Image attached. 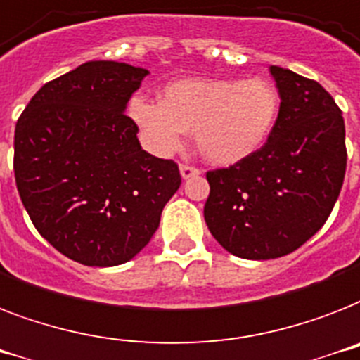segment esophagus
Wrapping results in <instances>:
<instances>
[{"label": "esophagus", "mask_w": 360, "mask_h": 360, "mask_svg": "<svg viewBox=\"0 0 360 360\" xmlns=\"http://www.w3.org/2000/svg\"><path fill=\"white\" fill-rule=\"evenodd\" d=\"M180 174H182L184 180H189V178L198 176L200 171H198L197 167H191V165H180Z\"/></svg>", "instance_id": "obj_1"}]
</instances>
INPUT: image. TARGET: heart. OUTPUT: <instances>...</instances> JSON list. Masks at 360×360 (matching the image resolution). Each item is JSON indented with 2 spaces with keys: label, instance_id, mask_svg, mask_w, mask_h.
Segmentation results:
<instances>
[{
  "label": "heart",
  "instance_id": "heart-1",
  "mask_svg": "<svg viewBox=\"0 0 360 360\" xmlns=\"http://www.w3.org/2000/svg\"><path fill=\"white\" fill-rule=\"evenodd\" d=\"M277 89L262 77H191L167 85L162 102L134 96L128 113L152 150L167 156L195 131L198 154L215 165H232L260 150L278 117Z\"/></svg>",
  "mask_w": 360,
  "mask_h": 360
}]
</instances>
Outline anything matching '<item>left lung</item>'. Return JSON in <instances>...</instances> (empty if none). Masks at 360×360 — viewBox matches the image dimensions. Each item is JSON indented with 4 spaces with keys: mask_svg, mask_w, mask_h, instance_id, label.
<instances>
[{
    "mask_svg": "<svg viewBox=\"0 0 360 360\" xmlns=\"http://www.w3.org/2000/svg\"><path fill=\"white\" fill-rule=\"evenodd\" d=\"M281 108L267 143L229 169L206 174L204 219L230 255H290L329 217L346 174V128L333 96L314 79L269 66Z\"/></svg>",
    "mask_w": 360,
    "mask_h": 360,
    "instance_id": "obj_1",
    "label": "left lung"
}]
</instances>
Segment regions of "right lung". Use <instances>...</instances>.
I'll return each mask as SVG.
<instances>
[{
    "mask_svg": "<svg viewBox=\"0 0 360 360\" xmlns=\"http://www.w3.org/2000/svg\"><path fill=\"white\" fill-rule=\"evenodd\" d=\"M148 70L89 61L46 83L14 130V178L34 229L83 266L131 260L160 226L182 178L141 148L126 117Z\"/></svg>",
    "mask_w": 360,
    "mask_h": 360,
    "instance_id": "1",
    "label": "right lung"
}]
</instances>
